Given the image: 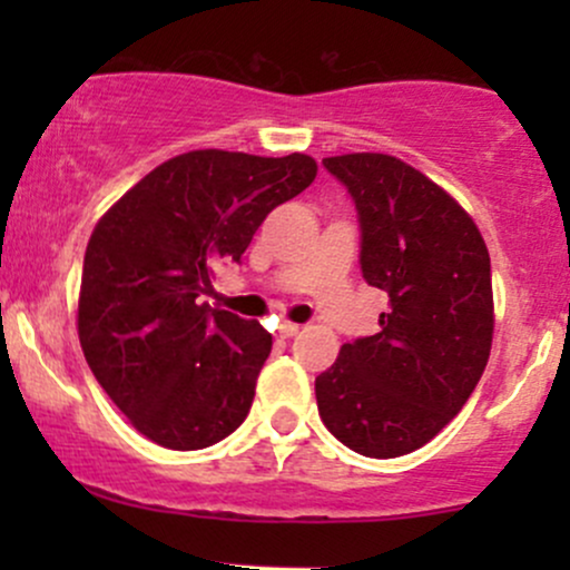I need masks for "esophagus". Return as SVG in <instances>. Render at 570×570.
Masks as SVG:
<instances>
[{
	"label": "esophagus",
	"mask_w": 570,
	"mask_h": 570,
	"mask_svg": "<svg viewBox=\"0 0 570 570\" xmlns=\"http://www.w3.org/2000/svg\"><path fill=\"white\" fill-rule=\"evenodd\" d=\"M278 335L284 340H289L294 335H299V324H292V322H281L278 326Z\"/></svg>",
	"instance_id": "obj_1"
}]
</instances>
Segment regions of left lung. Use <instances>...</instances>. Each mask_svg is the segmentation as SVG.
Instances as JSON below:
<instances>
[{
  "mask_svg": "<svg viewBox=\"0 0 570 570\" xmlns=\"http://www.w3.org/2000/svg\"><path fill=\"white\" fill-rule=\"evenodd\" d=\"M324 168L356 206L362 276L389 311L316 377L318 415L353 453L396 458L434 440L485 372L490 254L474 219L407 163L353 153Z\"/></svg>",
  "mask_w": 570,
  "mask_h": 570,
  "instance_id": "obj_1",
  "label": "left lung"
}]
</instances>
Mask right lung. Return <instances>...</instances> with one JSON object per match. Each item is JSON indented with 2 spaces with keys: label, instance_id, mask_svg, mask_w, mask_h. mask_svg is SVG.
Segmentation results:
<instances>
[{
  "label": "right lung",
  "instance_id": "obj_1",
  "mask_svg": "<svg viewBox=\"0 0 570 570\" xmlns=\"http://www.w3.org/2000/svg\"><path fill=\"white\" fill-rule=\"evenodd\" d=\"M316 179L307 155H176L104 214L82 263L77 332L88 367L136 431L203 450L246 421L273 337L208 303L267 214Z\"/></svg>",
  "mask_w": 570,
  "mask_h": 570
}]
</instances>
